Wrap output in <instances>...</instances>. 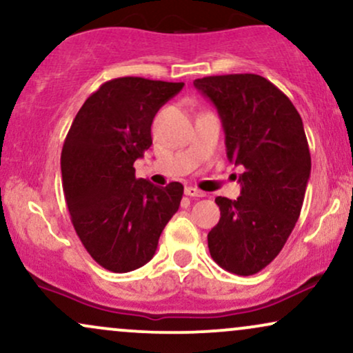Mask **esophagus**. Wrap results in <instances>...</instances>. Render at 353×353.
Here are the masks:
<instances>
[{"label": "esophagus", "mask_w": 353, "mask_h": 353, "mask_svg": "<svg viewBox=\"0 0 353 353\" xmlns=\"http://www.w3.org/2000/svg\"><path fill=\"white\" fill-rule=\"evenodd\" d=\"M184 194L185 195H189V197H194V199H197V197H203V194L202 190H199V189H195V188H192V185H189V188H185L184 189Z\"/></svg>", "instance_id": "esophagus-1"}]
</instances>
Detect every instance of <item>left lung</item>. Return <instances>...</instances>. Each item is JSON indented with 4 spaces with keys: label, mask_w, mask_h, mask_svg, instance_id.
Wrapping results in <instances>:
<instances>
[{
    "label": "left lung",
    "mask_w": 353,
    "mask_h": 353,
    "mask_svg": "<svg viewBox=\"0 0 353 353\" xmlns=\"http://www.w3.org/2000/svg\"><path fill=\"white\" fill-rule=\"evenodd\" d=\"M194 85L217 108L228 159L243 168L240 197L215 199L220 220L207 235L209 252L233 274H256L281 252L303 209L311 176L303 120L261 75H210Z\"/></svg>",
    "instance_id": "1"
}]
</instances>
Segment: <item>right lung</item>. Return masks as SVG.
<instances>
[{"mask_svg":"<svg viewBox=\"0 0 353 353\" xmlns=\"http://www.w3.org/2000/svg\"><path fill=\"white\" fill-rule=\"evenodd\" d=\"M184 87L120 77L93 92L63 141L62 188L70 220L88 254L113 273L141 268L181 205L184 185L134 177V161L152 144L154 114Z\"/></svg>","mask_w":353,"mask_h":353,"instance_id":"obj_1","label":"right lung"}]
</instances>
